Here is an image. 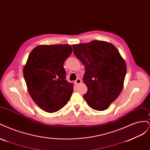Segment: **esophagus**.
I'll return each instance as SVG.
<instances>
[{"label": "esophagus", "mask_w": 150, "mask_h": 150, "mask_svg": "<svg viewBox=\"0 0 150 150\" xmlns=\"http://www.w3.org/2000/svg\"><path fill=\"white\" fill-rule=\"evenodd\" d=\"M81 83H82V80H81V79H79V78H78V79H77L76 81H75V84H81Z\"/></svg>", "instance_id": "obj_1"}]
</instances>
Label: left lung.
Listing matches in <instances>:
<instances>
[{
    "instance_id": "obj_1",
    "label": "left lung",
    "mask_w": 150,
    "mask_h": 150,
    "mask_svg": "<svg viewBox=\"0 0 150 150\" xmlns=\"http://www.w3.org/2000/svg\"><path fill=\"white\" fill-rule=\"evenodd\" d=\"M85 66L83 98L93 110L104 111L119 96L126 74V62L114 45L103 40L72 45Z\"/></svg>"
}]
</instances>
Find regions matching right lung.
Listing matches in <instances>:
<instances>
[{
	"label": "right lung",
	"mask_w": 150,
	"mask_h": 150,
	"mask_svg": "<svg viewBox=\"0 0 150 150\" xmlns=\"http://www.w3.org/2000/svg\"><path fill=\"white\" fill-rule=\"evenodd\" d=\"M72 51L71 45H39L29 54L23 74L32 99L42 110L54 112L64 107L73 92L63 64Z\"/></svg>",
	"instance_id": "1"
}]
</instances>
